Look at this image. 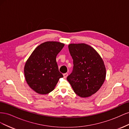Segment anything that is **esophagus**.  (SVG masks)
<instances>
[{
  "instance_id": "esophagus-1",
  "label": "esophagus",
  "mask_w": 129,
  "mask_h": 129,
  "mask_svg": "<svg viewBox=\"0 0 129 129\" xmlns=\"http://www.w3.org/2000/svg\"><path fill=\"white\" fill-rule=\"evenodd\" d=\"M68 76V74L67 73H64L63 74V77L64 78V79H66V77H67Z\"/></svg>"
}]
</instances>
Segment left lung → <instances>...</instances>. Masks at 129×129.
Listing matches in <instances>:
<instances>
[{
  "label": "left lung",
  "instance_id": "left-lung-1",
  "mask_svg": "<svg viewBox=\"0 0 129 129\" xmlns=\"http://www.w3.org/2000/svg\"><path fill=\"white\" fill-rule=\"evenodd\" d=\"M68 48L74 67L67 80L78 96H90L99 90L105 81L104 61L94 48L83 43L71 44Z\"/></svg>",
  "mask_w": 129,
  "mask_h": 129
}]
</instances>
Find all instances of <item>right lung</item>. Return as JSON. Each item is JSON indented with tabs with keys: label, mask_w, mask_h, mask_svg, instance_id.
<instances>
[{
	"label": "right lung",
	"mask_w": 129,
	"mask_h": 129,
	"mask_svg": "<svg viewBox=\"0 0 129 129\" xmlns=\"http://www.w3.org/2000/svg\"><path fill=\"white\" fill-rule=\"evenodd\" d=\"M64 46L57 41H47L39 45L26 61L25 79L29 87L39 94H47L55 88L63 76L59 72L56 57Z\"/></svg>",
	"instance_id": "add662e5"
}]
</instances>
